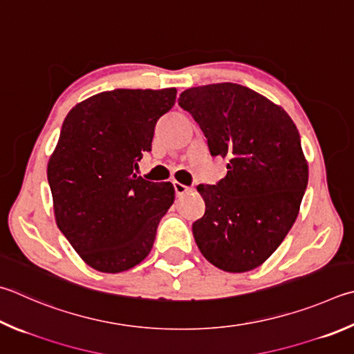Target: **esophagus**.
Masks as SVG:
<instances>
[{
  "mask_svg": "<svg viewBox=\"0 0 354 354\" xmlns=\"http://www.w3.org/2000/svg\"><path fill=\"white\" fill-rule=\"evenodd\" d=\"M173 187H175V192H176V195L178 196H183V195H185V194H189V192H192L194 189L192 187H189V185H184V184H181V183H173Z\"/></svg>",
  "mask_w": 354,
  "mask_h": 354,
  "instance_id": "obj_1",
  "label": "esophagus"
}]
</instances>
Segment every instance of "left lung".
Returning a JSON list of instances; mask_svg holds the SVG:
<instances>
[{
  "label": "left lung",
  "mask_w": 354,
  "mask_h": 354,
  "mask_svg": "<svg viewBox=\"0 0 354 354\" xmlns=\"http://www.w3.org/2000/svg\"><path fill=\"white\" fill-rule=\"evenodd\" d=\"M179 106L198 122L212 156L227 159V175L198 185L205 203L195 241L212 265L227 272L260 266L285 240L308 184L300 134L291 118L236 83L185 89Z\"/></svg>",
  "instance_id": "left-lung-1"
}]
</instances>
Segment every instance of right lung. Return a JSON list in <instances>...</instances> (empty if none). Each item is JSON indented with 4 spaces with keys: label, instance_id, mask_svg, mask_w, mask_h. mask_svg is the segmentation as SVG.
Here are the masks:
<instances>
[{
    "label": "right lung",
    "instance_id": "obj_1",
    "mask_svg": "<svg viewBox=\"0 0 354 354\" xmlns=\"http://www.w3.org/2000/svg\"><path fill=\"white\" fill-rule=\"evenodd\" d=\"M176 89H114L80 102L48 164L57 226L86 265L115 274L150 254L175 201L171 183L134 175Z\"/></svg>",
    "mask_w": 354,
    "mask_h": 354
}]
</instances>
